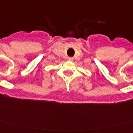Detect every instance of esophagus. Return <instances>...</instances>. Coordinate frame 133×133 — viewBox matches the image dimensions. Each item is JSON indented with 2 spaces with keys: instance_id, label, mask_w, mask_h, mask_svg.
I'll return each mask as SVG.
<instances>
[{
  "instance_id": "1",
  "label": "esophagus",
  "mask_w": 133,
  "mask_h": 133,
  "mask_svg": "<svg viewBox=\"0 0 133 133\" xmlns=\"http://www.w3.org/2000/svg\"><path fill=\"white\" fill-rule=\"evenodd\" d=\"M68 60L70 61V62H72L74 60V58L73 57H68Z\"/></svg>"
}]
</instances>
